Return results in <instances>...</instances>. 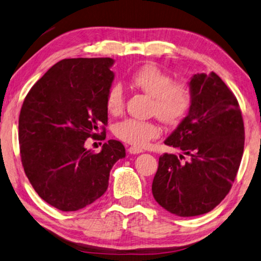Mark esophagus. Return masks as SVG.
<instances>
[{
	"mask_svg": "<svg viewBox=\"0 0 261 261\" xmlns=\"http://www.w3.org/2000/svg\"><path fill=\"white\" fill-rule=\"evenodd\" d=\"M127 150H129L130 154H140V153H143V150H141L140 148H137V147H134V146L130 147V148L127 149Z\"/></svg>",
	"mask_w": 261,
	"mask_h": 261,
	"instance_id": "1",
	"label": "esophagus"
}]
</instances>
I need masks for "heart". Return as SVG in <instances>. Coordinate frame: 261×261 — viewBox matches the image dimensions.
I'll use <instances>...</instances> for the list:
<instances>
[{"label": "heart", "instance_id": "1", "mask_svg": "<svg viewBox=\"0 0 261 261\" xmlns=\"http://www.w3.org/2000/svg\"><path fill=\"white\" fill-rule=\"evenodd\" d=\"M131 82L151 98V113L165 123H176L187 114L192 105V93L187 83L173 81L169 73L158 66L146 65L132 75ZM125 94L122 84L114 83L106 96L108 113L115 115L124 107ZM115 136L124 143L144 147L161 135V129L151 121L125 118L114 127Z\"/></svg>", "mask_w": 261, "mask_h": 261}]
</instances>
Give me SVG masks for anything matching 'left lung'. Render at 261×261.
Returning <instances> with one entry per match:
<instances>
[{
	"label": "left lung",
	"instance_id": "obj_1",
	"mask_svg": "<svg viewBox=\"0 0 261 261\" xmlns=\"http://www.w3.org/2000/svg\"><path fill=\"white\" fill-rule=\"evenodd\" d=\"M188 85V114L164 141L182 154L161 155L151 185L155 201L179 217L204 215L224 200L244 149L242 113L224 81L213 72L197 73Z\"/></svg>",
	"mask_w": 261,
	"mask_h": 261
}]
</instances>
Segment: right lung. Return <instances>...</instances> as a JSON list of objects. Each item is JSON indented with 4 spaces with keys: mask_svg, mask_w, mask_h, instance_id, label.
Returning <instances> with one entry per match:
<instances>
[{
    "mask_svg": "<svg viewBox=\"0 0 261 261\" xmlns=\"http://www.w3.org/2000/svg\"><path fill=\"white\" fill-rule=\"evenodd\" d=\"M113 65L112 58L64 59L23 100L19 115L22 167L39 196L58 210L83 209L102 196L113 165L125 158L117 140H108L99 153L85 148V140L99 138V129L107 124ZM101 134L105 139L103 126Z\"/></svg>",
    "mask_w": 261,
    "mask_h": 261,
    "instance_id": "add662e5",
    "label": "right lung"
}]
</instances>
